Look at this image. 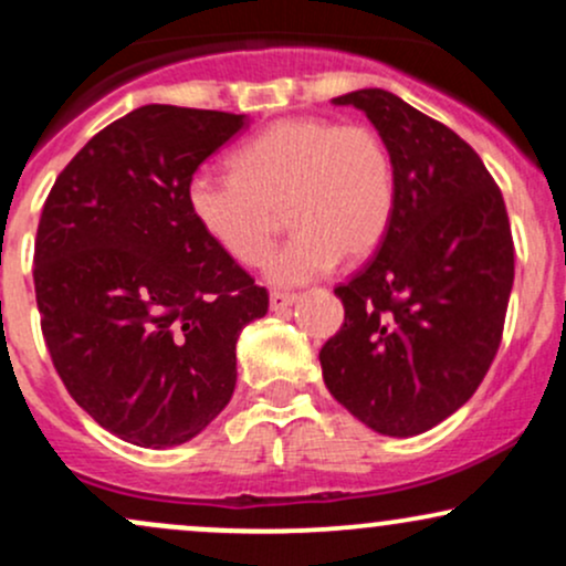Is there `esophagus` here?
<instances>
[{
    "mask_svg": "<svg viewBox=\"0 0 566 566\" xmlns=\"http://www.w3.org/2000/svg\"><path fill=\"white\" fill-rule=\"evenodd\" d=\"M295 301H297L295 292H271V297H269L271 311H284V308H290V305L295 303Z\"/></svg>",
    "mask_w": 566,
    "mask_h": 566,
    "instance_id": "34e87169",
    "label": "esophagus"
}]
</instances>
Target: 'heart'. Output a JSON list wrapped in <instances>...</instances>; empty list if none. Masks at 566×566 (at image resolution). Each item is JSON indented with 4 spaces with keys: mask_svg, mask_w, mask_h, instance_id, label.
<instances>
[{
    "mask_svg": "<svg viewBox=\"0 0 566 566\" xmlns=\"http://www.w3.org/2000/svg\"><path fill=\"white\" fill-rule=\"evenodd\" d=\"M233 172L199 170L186 188L207 237L242 265L265 261L282 229L295 233L265 263L279 287L327 274L378 250L396 212V167L386 140L365 122L337 125L290 116L239 146Z\"/></svg>",
    "mask_w": 566,
    "mask_h": 566,
    "instance_id": "1",
    "label": "heart"
}]
</instances>
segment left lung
I'll use <instances>...</instances> for the list:
<instances>
[{
	"mask_svg": "<svg viewBox=\"0 0 566 566\" xmlns=\"http://www.w3.org/2000/svg\"><path fill=\"white\" fill-rule=\"evenodd\" d=\"M367 114L396 167V212L378 252L337 284L346 319L319 350L329 394L354 418L415 437L482 386L503 340L513 237L479 154L380 87L335 97Z\"/></svg>",
	"mask_w": 566,
	"mask_h": 566,
	"instance_id": "left-lung-1",
	"label": "left lung"
}]
</instances>
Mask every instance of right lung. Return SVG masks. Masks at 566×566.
Returning a JSON list of instances; mask_svg holds the SVG:
<instances>
[{"instance_id": "add662e5", "label": "right lung", "mask_w": 566, "mask_h": 566, "mask_svg": "<svg viewBox=\"0 0 566 566\" xmlns=\"http://www.w3.org/2000/svg\"><path fill=\"white\" fill-rule=\"evenodd\" d=\"M242 114L140 106L93 135L44 199L34 292L50 359L97 426L175 447L237 386V337L269 292L207 237L191 175Z\"/></svg>"}]
</instances>
